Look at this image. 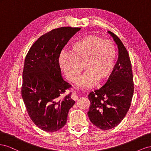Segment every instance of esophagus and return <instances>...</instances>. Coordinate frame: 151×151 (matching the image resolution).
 <instances>
[{
	"label": "esophagus",
	"instance_id": "34e87169",
	"mask_svg": "<svg viewBox=\"0 0 151 151\" xmlns=\"http://www.w3.org/2000/svg\"><path fill=\"white\" fill-rule=\"evenodd\" d=\"M71 98H72V99L75 100V101H76V100H77L79 99L78 96H77V93H76V91H73L72 93V95H71Z\"/></svg>",
	"mask_w": 151,
	"mask_h": 151
}]
</instances>
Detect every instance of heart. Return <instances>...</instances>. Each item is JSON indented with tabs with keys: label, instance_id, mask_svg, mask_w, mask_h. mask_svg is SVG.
Returning <instances> with one entry per match:
<instances>
[{
	"label": "heart",
	"instance_id": "heart-1",
	"mask_svg": "<svg viewBox=\"0 0 151 151\" xmlns=\"http://www.w3.org/2000/svg\"><path fill=\"white\" fill-rule=\"evenodd\" d=\"M116 60V49L113 42L96 35H89L73 43L70 53H60L59 65L66 78L71 82L77 81L84 66L87 71L77 85L81 88H89L98 81L105 83L109 79Z\"/></svg>",
	"mask_w": 151,
	"mask_h": 151
}]
</instances>
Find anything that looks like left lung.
<instances>
[{"mask_svg": "<svg viewBox=\"0 0 151 151\" xmlns=\"http://www.w3.org/2000/svg\"><path fill=\"white\" fill-rule=\"evenodd\" d=\"M118 49V58L109 79L104 86L88 95L91 102L88 112L93 125L102 130L116 127L130 107L134 84L129 53L120 38L111 31Z\"/></svg>", "mask_w": 151, "mask_h": 151, "instance_id": "obj_1", "label": "left lung"}]
</instances>
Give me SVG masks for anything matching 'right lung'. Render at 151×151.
Masks as SVG:
<instances>
[{"label":"right lung","instance_id":"add662e5","mask_svg":"<svg viewBox=\"0 0 151 151\" xmlns=\"http://www.w3.org/2000/svg\"><path fill=\"white\" fill-rule=\"evenodd\" d=\"M81 28L61 27L43 35L27 53L21 95L27 112L35 124L47 132L61 129L74 104L71 93L60 96L72 86L63 79L59 57L63 48Z\"/></svg>","mask_w":151,"mask_h":151}]
</instances>
